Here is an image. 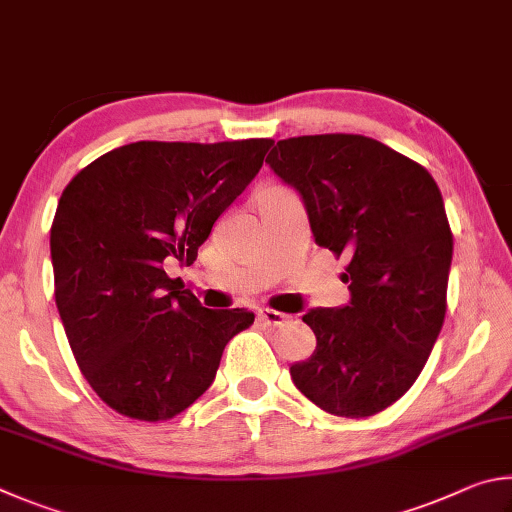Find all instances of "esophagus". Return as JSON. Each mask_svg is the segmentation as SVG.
<instances>
[{
	"label": "esophagus",
	"mask_w": 512,
	"mask_h": 512,
	"mask_svg": "<svg viewBox=\"0 0 512 512\" xmlns=\"http://www.w3.org/2000/svg\"><path fill=\"white\" fill-rule=\"evenodd\" d=\"M256 317H258V321H261V324L270 326V328H281V326H285L290 321V315H283V312L267 310V308L265 310H258Z\"/></svg>",
	"instance_id": "34e87169"
}]
</instances>
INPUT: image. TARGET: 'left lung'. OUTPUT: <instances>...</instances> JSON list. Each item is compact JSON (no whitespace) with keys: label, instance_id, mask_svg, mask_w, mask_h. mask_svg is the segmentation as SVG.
Masks as SVG:
<instances>
[{"label":"left lung","instance_id":"8db88e82","mask_svg":"<svg viewBox=\"0 0 512 512\" xmlns=\"http://www.w3.org/2000/svg\"><path fill=\"white\" fill-rule=\"evenodd\" d=\"M265 164L301 195L317 245L348 261L351 301L303 315L317 348L290 366L292 382L328 414H378L416 382L443 328V195L423 166L362 134L283 139Z\"/></svg>","mask_w":512,"mask_h":512}]
</instances>
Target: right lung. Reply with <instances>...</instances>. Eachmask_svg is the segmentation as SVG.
Listing matches in <instances>:
<instances>
[{"label":"right lung","mask_w":512,"mask_h":512,"mask_svg":"<svg viewBox=\"0 0 512 512\" xmlns=\"http://www.w3.org/2000/svg\"><path fill=\"white\" fill-rule=\"evenodd\" d=\"M272 139L137 141L85 166L51 224L56 306L98 398L137 420L182 414L215 380L245 308L209 310L170 279L263 166Z\"/></svg>","instance_id":"1"}]
</instances>
